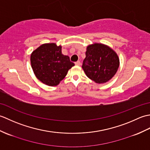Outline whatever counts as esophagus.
Returning <instances> with one entry per match:
<instances>
[{
  "instance_id": "esophagus-1",
  "label": "esophagus",
  "mask_w": 150,
  "mask_h": 150,
  "mask_svg": "<svg viewBox=\"0 0 150 150\" xmlns=\"http://www.w3.org/2000/svg\"><path fill=\"white\" fill-rule=\"evenodd\" d=\"M75 64L76 66H80V65H81V62H80V61L76 62H75Z\"/></svg>"
}]
</instances>
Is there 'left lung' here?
I'll use <instances>...</instances> for the list:
<instances>
[{
    "label": "left lung",
    "instance_id": "1",
    "mask_svg": "<svg viewBox=\"0 0 150 150\" xmlns=\"http://www.w3.org/2000/svg\"><path fill=\"white\" fill-rule=\"evenodd\" d=\"M117 53L106 44L94 43L88 46L82 68L87 77L97 84L112 79L119 67Z\"/></svg>",
    "mask_w": 150,
    "mask_h": 150
}]
</instances>
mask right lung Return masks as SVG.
<instances>
[{
  "label": "right lung",
  "instance_id": "right-lung-1",
  "mask_svg": "<svg viewBox=\"0 0 150 150\" xmlns=\"http://www.w3.org/2000/svg\"><path fill=\"white\" fill-rule=\"evenodd\" d=\"M31 68L36 77L43 84L55 86L68 73L74 63L62 53V46L55 43L43 44L31 53Z\"/></svg>",
  "mask_w": 150,
  "mask_h": 150
}]
</instances>
